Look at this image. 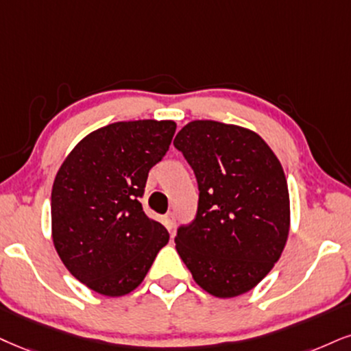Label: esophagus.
I'll return each mask as SVG.
<instances>
[{
  "mask_svg": "<svg viewBox=\"0 0 351 351\" xmlns=\"http://www.w3.org/2000/svg\"><path fill=\"white\" fill-rule=\"evenodd\" d=\"M162 221L166 224V228L169 231H172L174 229V224H176V215L174 213H166L162 216Z\"/></svg>",
  "mask_w": 351,
  "mask_h": 351,
  "instance_id": "obj_1",
  "label": "esophagus"
}]
</instances>
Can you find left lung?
<instances>
[{"label":"left lung","mask_w":351,"mask_h":351,"mask_svg":"<svg viewBox=\"0 0 351 351\" xmlns=\"http://www.w3.org/2000/svg\"><path fill=\"white\" fill-rule=\"evenodd\" d=\"M174 146L195 172L197 216L177 229L176 249L198 287L234 298L257 287L278 262L289 232L283 167L252 130L193 120Z\"/></svg>","instance_id":"obj_1"}]
</instances>
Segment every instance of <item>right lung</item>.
I'll use <instances>...</instances> for the list:
<instances>
[{
	"mask_svg": "<svg viewBox=\"0 0 351 351\" xmlns=\"http://www.w3.org/2000/svg\"><path fill=\"white\" fill-rule=\"evenodd\" d=\"M172 120H133L102 127L66 156L51 189V239L64 267L104 296L140 287L167 229L140 203L149 169L167 153Z\"/></svg>",
	"mask_w": 351,
	"mask_h": 351,
	"instance_id": "obj_1",
	"label": "right lung"
}]
</instances>
